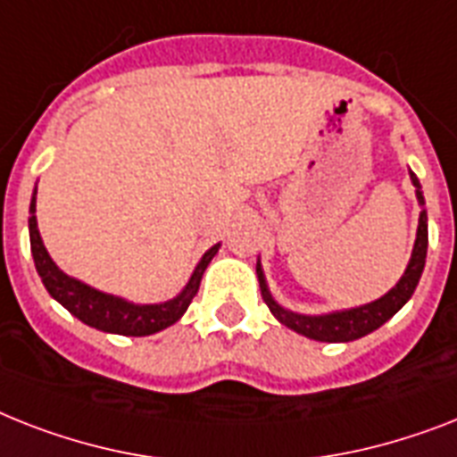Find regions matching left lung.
<instances>
[{
    "mask_svg": "<svg viewBox=\"0 0 457 457\" xmlns=\"http://www.w3.org/2000/svg\"><path fill=\"white\" fill-rule=\"evenodd\" d=\"M411 180H413L415 185L418 202L425 204L420 192V183H418L415 173H411ZM425 258H428V211L422 209L420 220H418V235H415V246L413 253H411V262L409 267H406V272H403L402 279H399V284H396L389 293H385L383 298L376 300V303L354 307V310H343V312L321 314V317H307V314L288 312V310H284L281 305H277L272 295H270V291H267L261 265L255 267V272H258V281H261L262 298H265L270 312L279 319L281 324L293 328L295 333H303V336L312 337V340H321V343H350V340H357V337L369 336L370 331L380 328L387 319L395 317V314L409 303L415 287H418V281H420L422 270H425Z\"/></svg>",
    "mask_w": 457,
    "mask_h": 457,
    "instance_id": "8db88e82",
    "label": "left lung"
}]
</instances>
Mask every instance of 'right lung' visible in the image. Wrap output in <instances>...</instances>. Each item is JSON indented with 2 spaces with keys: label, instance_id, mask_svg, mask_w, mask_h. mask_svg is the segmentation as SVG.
Masks as SVG:
<instances>
[{
  "label": "right lung",
  "instance_id": "obj_1",
  "mask_svg": "<svg viewBox=\"0 0 457 457\" xmlns=\"http://www.w3.org/2000/svg\"><path fill=\"white\" fill-rule=\"evenodd\" d=\"M35 202L37 199L32 196V204H29V213H32L29 216V246H32L37 272L42 277L46 291L70 314H74L84 324L94 326L98 331L120 333V336H152V333L164 331L166 326L176 324L178 319L187 312L192 298L199 291L204 270L209 267V262L213 261V255L220 248V244H216V246L204 253V258L195 267V272H192L190 281H187V287L183 288V293L178 298L169 300V303H159V305H133V303H126V300L117 298V295L96 291V288L72 279V277H68V274L55 267V262L51 261V255L44 248L39 229H37Z\"/></svg>",
  "mask_w": 457,
  "mask_h": 457
}]
</instances>
